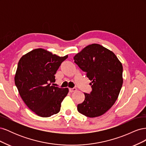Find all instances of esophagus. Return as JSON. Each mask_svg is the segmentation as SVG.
<instances>
[{
    "label": "esophagus",
    "instance_id": "esophagus-1",
    "mask_svg": "<svg viewBox=\"0 0 146 146\" xmlns=\"http://www.w3.org/2000/svg\"><path fill=\"white\" fill-rule=\"evenodd\" d=\"M69 90L70 92H73L76 91L77 89H76V88H69Z\"/></svg>",
    "mask_w": 146,
    "mask_h": 146
}]
</instances>
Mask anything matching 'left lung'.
Listing matches in <instances>:
<instances>
[{
  "label": "left lung",
  "instance_id": "obj_1",
  "mask_svg": "<svg viewBox=\"0 0 146 146\" xmlns=\"http://www.w3.org/2000/svg\"><path fill=\"white\" fill-rule=\"evenodd\" d=\"M74 62L91 81L90 94L77 105L78 111L89 117L102 115L115 103L123 83V68L114 53L98 44L85 47Z\"/></svg>",
  "mask_w": 146,
  "mask_h": 146
}]
</instances>
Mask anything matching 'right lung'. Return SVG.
<instances>
[{
  "instance_id": "add662e5",
  "label": "right lung",
  "mask_w": 146,
  "mask_h": 146,
  "mask_svg": "<svg viewBox=\"0 0 146 146\" xmlns=\"http://www.w3.org/2000/svg\"><path fill=\"white\" fill-rule=\"evenodd\" d=\"M68 57L39 48L23 55L19 61L15 85L24 103L39 116L50 117L60 111L69 90L52 86L49 83L55 82L54 75Z\"/></svg>"
}]
</instances>
